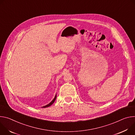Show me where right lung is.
Instances as JSON below:
<instances>
[{
    "label": "right lung",
    "mask_w": 135,
    "mask_h": 135,
    "mask_svg": "<svg viewBox=\"0 0 135 135\" xmlns=\"http://www.w3.org/2000/svg\"><path fill=\"white\" fill-rule=\"evenodd\" d=\"M56 96H55V98L53 99V100L50 103H49L48 104H47V105H46V106H44V107H42V108H46V107H49V106H50L52 104H53V103L55 102V101L56 100Z\"/></svg>",
    "instance_id": "obj_1"
}]
</instances>
